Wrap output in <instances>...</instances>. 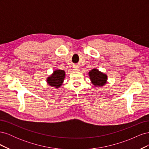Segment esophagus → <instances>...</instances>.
Instances as JSON below:
<instances>
[{
	"mask_svg": "<svg viewBox=\"0 0 149 149\" xmlns=\"http://www.w3.org/2000/svg\"><path fill=\"white\" fill-rule=\"evenodd\" d=\"M74 70L75 71H79V67L78 66H77V65H75L74 66Z\"/></svg>",
	"mask_w": 149,
	"mask_h": 149,
	"instance_id": "esophagus-1",
	"label": "esophagus"
}]
</instances>
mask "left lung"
I'll return each mask as SVG.
<instances>
[{"label": "left lung", "mask_w": 149, "mask_h": 149, "mask_svg": "<svg viewBox=\"0 0 149 149\" xmlns=\"http://www.w3.org/2000/svg\"><path fill=\"white\" fill-rule=\"evenodd\" d=\"M92 83L98 86H101L105 84L107 81V76L99 71L96 69H93L89 73Z\"/></svg>", "instance_id": "1"}]
</instances>
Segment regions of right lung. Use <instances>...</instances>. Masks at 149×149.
Masks as SVG:
<instances>
[{
  "label": "right lung",
  "instance_id": "right-lung-1",
  "mask_svg": "<svg viewBox=\"0 0 149 149\" xmlns=\"http://www.w3.org/2000/svg\"><path fill=\"white\" fill-rule=\"evenodd\" d=\"M65 76V72L63 70H57L54 71L53 73L48 78L47 82L51 86L59 88L62 84Z\"/></svg>",
  "mask_w": 149,
  "mask_h": 149
}]
</instances>
